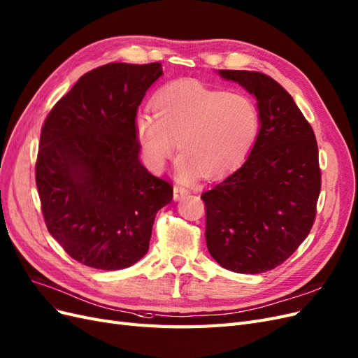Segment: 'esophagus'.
Listing matches in <instances>:
<instances>
[{
	"instance_id": "obj_1",
	"label": "esophagus",
	"mask_w": 358,
	"mask_h": 358,
	"mask_svg": "<svg viewBox=\"0 0 358 358\" xmlns=\"http://www.w3.org/2000/svg\"><path fill=\"white\" fill-rule=\"evenodd\" d=\"M188 194H189V191H188L187 188L180 187V185H176V187L173 188V199H175V201H179V200H182L183 196H187Z\"/></svg>"
}]
</instances>
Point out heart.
Instances as JSON below:
<instances>
[{
  "label": "heart",
  "mask_w": 358,
  "mask_h": 358,
  "mask_svg": "<svg viewBox=\"0 0 358 358\" xmlns=\"http://www.w3.org/2000/svg\"><path fill=\"white\" fill-rule=\"evenodd\" d=\"M152 114L136 118V136L154 169L173 155L180 175L196 170L217 176L249 155L261 129L256 103L240 92H219L195 81L167 84L151 102Z\"/></svg>",
  "instance_id": "b5f03b06"
}]
</instances>
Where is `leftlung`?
Masks as SVG:
<instances>
[{"label": "left lung", "mask_w": 358, "mask_h": 358, "mask_svg": "<svg viewBox=\"0 0 358 358\" xmlns=\"http://www.w3.org/2000/svg\"><path fill=\"white\" fill-rule=\"evenodd\" d=\"M253 94L261 130L244 164L215 183L206 204V243L215 261L259 274L289 259L308 237L322 188L318 146L293 97L262 72L220 69Z\"/></svg>", "instance_id": "8db88e82"}]
</instances>
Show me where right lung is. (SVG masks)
I'll return each mask as SVG.
<instances>
[{
  "label": "right lung",
  "instance_id": "obj_1",
  "mask_svg": "<svg viewBox=\"0 0 358 358\" xmlns=\"http://www.w3.org/2000/svg\"><path fill=\"white\" fill-rule=\"evenodd\" d=\"M162 64L89 71L48 113L35 182L48 232L83 265L115 271L146 255L173 187L139 162L136 114Z\"/></svg>",
  "mask_w": 358,
  "mask_h": 358
}]
</instances>
